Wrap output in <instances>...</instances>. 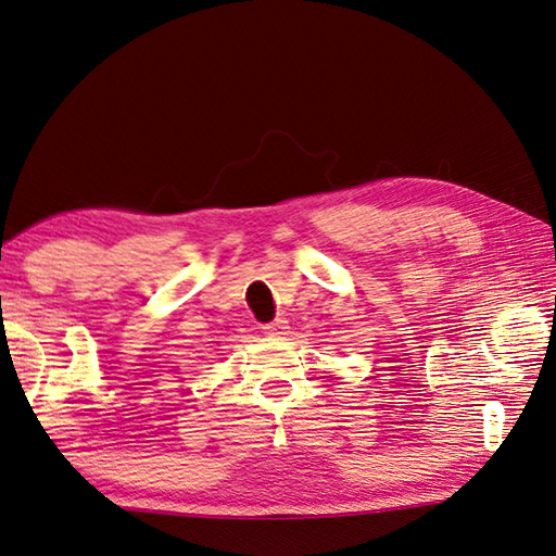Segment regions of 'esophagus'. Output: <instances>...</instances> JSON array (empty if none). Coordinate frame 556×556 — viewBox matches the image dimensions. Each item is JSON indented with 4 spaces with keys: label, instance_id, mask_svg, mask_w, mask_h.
I'll list each match as a JSON object with an SVG mask.
<instances>
[{
    "label": "esophagus",
    "instance_id": "1",
    "mask_svg": "<svg viewBox=\"0 0 556 556\" xmlns=\"http://www.w3.org/2000/svg\"><path fill=\"white\" fill-rule=\"evenodd\" d=\"M288 321L286 319H280V316H278V319H274V321H270V324H266L264 326V331L268 333V336H286L288 333Z\"/></svg>",
    "mask_w": 556,
    "mask_h": 556
}]
</instances>
